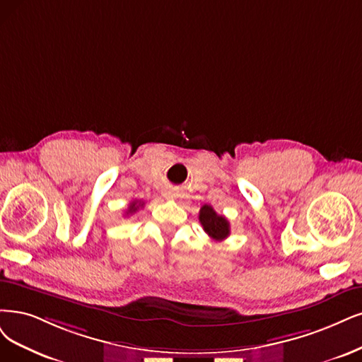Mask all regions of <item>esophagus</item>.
Wrapping results in <instances>:
<instances>
[{
  "instance_id": "1",
  "label": "esophagus",
  "mask_w": 362,
  "mask_h": 362,
  "mask_svg": "<svg viewBox=\"0 0 362 362\" xmlns=\"http://www.w3.org/2000/svg\"><path fill=\"white\" fill-rule=\"evenodd\" d=\"M164 195H165V197H170V195H171V194H170V192H165V194H164Z\"/></svg>"
}]
</instances>
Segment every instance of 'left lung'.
Returning <instances> with one entry per match:
<instances>
[{
	"instance_id": "left-lung-1",
	"label": "left lung",
	"mask_w": 362,
	"mask_h": 362,
	"mask_svg": "<svg viewBox=\"0 0 362 362\" xmlns=\"http://www.w3.org/2000/svg\"><path fill=\"white\" fill-rule=\"evenodd\" d=\"M198 219L202 222L203 230L207 233V235L216 240V242H221V240H225L230 235V222L226 221L225 216L218 215L211 206L204 204L199 210Z\"/></svg>"
}]
</instances>
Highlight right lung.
Here are the masks:
<instances>
[{
	"label": "right lung",
	"mask_w": 362,
	"mask_h": 362,
	"mask_svg": "<svg viewBox=\"0 0 362 362\" xmlns=\"http://www.w3.org/2000/svg\"><path fill=\"white\" fill-rule=\"evenodd\" d=\"M143 202H132L127 210V215H132V213H136L140 207H143Z\"/></svg>",
	"instance_id": "obj_1"
}]
</instances>
